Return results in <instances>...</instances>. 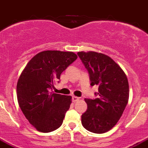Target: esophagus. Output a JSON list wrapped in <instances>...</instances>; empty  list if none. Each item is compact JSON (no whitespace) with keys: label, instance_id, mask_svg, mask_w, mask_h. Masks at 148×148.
I'll return each mask as SVG.
<instances>
[{"label":"esophagus","instance_id":"1","mask_svg":"<svg viewBox=\"0 0 148 148\" xmlns=\"http://www.w3.org/2000/svg\"><path fill=\"white\" fill-rule=\"evenodd\" d=\"M79 99H80V98H79V97H75V96H73V97H72V101L74 102V103H75V102L78 101Z\"/></svg>","mask_w":148,"mask_h":148}]
</instances>
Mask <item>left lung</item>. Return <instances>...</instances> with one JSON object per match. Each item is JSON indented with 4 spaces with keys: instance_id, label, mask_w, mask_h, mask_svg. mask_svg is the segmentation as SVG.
I'll use <instances>...</instances> for the list:
<instances>
[{
    "instance_id": "left-lung-1",
    "label": "left lung",
    "mask_w": 148,
    "mask_h": 148,
    "mask_svg": "<svg viewBox=\"0 0 148 148\" xmlns=\"http://www.w3.org/2000/svg\"><path fill=\"white\" fill-rule=\"evenodd\" d=\"M88 71L90 85L99 86L98 98L85 99L87 109L81 123L91 132L105 133L116 125L129 97L128 81L125 72L111 58L95 51L77 52Z\"/></svg>"
}]
</instances>
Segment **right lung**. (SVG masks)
Instances as JSON below:
<instances>
[{"mask_svg": "<svg viewBox=\"0 0 148 148\" xmlns=\"http://www.w3.org/2000/svg\"><path fill=\"white\" fill-rule=\"evenodd\" d=\"M77 58L72 51H41L20 74L16 84L18 103L29 123L41 132H51L62 125L71 97L51 90L59 82L62 72Z\"/></svg>", "mask_w": 148, "mask_h": 148, "instance_id": "add662e5", "label": "right lung"}]
</instances>
